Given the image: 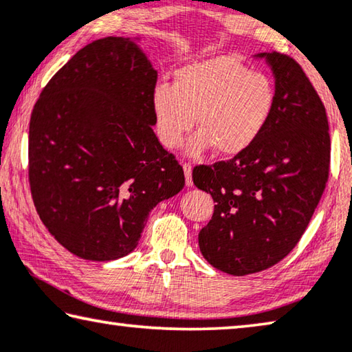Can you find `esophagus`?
<instances>
[{
  "label": "esophagus",
  "instance_id": "obj_1",
  "mask_svg": "<svg viewBox=\"0 0 352 352\" xmlns=\"http://www.w3.org/2000/svg\"><path fill=\"white\" fill-rule=\"evenodd\" d=\"M183 170H185L186 177V186H192V166L189 163L183 164Z\"/></svg>",
  "mask_w": 352,
  "mask_h": 352
}]
</instances>
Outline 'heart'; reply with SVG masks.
Masks as SVG:
<instances>
[{"mask_svg": "<svg viewBox=\"0 0 352 352\" xmlns=\"http://www.w3.org/2000/svg\"><path fill=\"white\" fill-rule=\"evenodd\" d=\"M274 104L271 78L228 56L182 67L174 86L158 82L152 92L156 135L164 147H180L197 117L191 155L213 147L224 156L243 153L263 135Z\"/></svg>", "mask_w": 352, "mask_h": 352, "instance_id": "b5f03b06", "label": "heart"}]
</instances>
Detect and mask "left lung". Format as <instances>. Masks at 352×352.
<instances>
[{
  "label": "left lung",
  "instance_id": "1",
  "mask_svg": "<svg viewBox=\"0 0 352 352\" xmlns=\"http://www.w3.org/2000/svg\"><path fill=\"white\" fill-rule=\"evenodd\" d=\"M276 104L254 146L230 161L196 166L192 182L216 202L199 233L204 258L232 276L263 271L292 252L324 192L331 138L324 104L296 60L260 53Z\"/></svg>",
  "mask_w": 352,
  "mask_h": 352
}]
</instances>
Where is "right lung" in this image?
Segmentation results:
<instances>
[{"mask_svg": "<svg viewBox=\"0 0 352 352\" xmlns=\"http://www.w3.org/2000/svg\"><path fill=\"white\" fill-rule=\"evenodd\" d=\"M141 38L81 48L43 89L30 122V185L43 226L76 256L136 249L148 213L185 186L153 133L158 72Z\"/></svg>", "mask_w": 352, "mask_h": 352, "instance_id": "add662e5", "label": "right lung"}]
</instances>
